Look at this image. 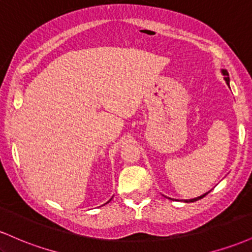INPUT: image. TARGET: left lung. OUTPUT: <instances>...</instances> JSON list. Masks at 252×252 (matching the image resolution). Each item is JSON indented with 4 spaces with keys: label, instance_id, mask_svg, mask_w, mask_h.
<instances>
[{
    "label": "left lung",
    "instance_id": "1",
    "mask_svg": "<svg viewBox=\"0 0 252 252\" xmlns=\"http://www.w3.org/2000/svg\"><path fill=\"white\" fill-rule=\"evenodd\" d=\"M221 73H222V76H225V77H224L225 82H226V84L228 85V88H230V78H228V73H227V71H226V70H221ZM210 192H211V190H209V192H206V193H205V194H202V195H200V196H196V198H193V199H186V200H185V202H194V201H196V200H199V199H202V198H204V196L209 194ZM168 199H172V198H168Z\"/></svg>",
    "mask_w": 252,
    "mask_h": 252
}]
</instances>
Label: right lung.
Returning a JSON list of instances; mask_svg holds the SVG:
<instances>
[{
	"instance_id": "obj_1",
	"label": "right lung",
	"mask_w": 252,
	"mask_h": 252,
	"mask_svg": "<svg viewBox=\"0 0 252 252\" xmlns=\"http://www.w3.org/2000/svg\"><path fill=\"white\" fill-rule=\"evenodd\" d=\"M112 198H114V196H112ZM112 198H111V199H112ZM111 199H110V200H109V201H106V202H105V204H109V202H110V201H111ZM105 204H104V205H105Z\"/></svg>"
}]
</instances>
